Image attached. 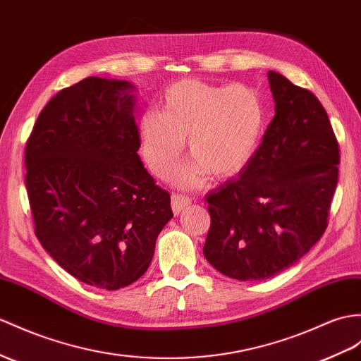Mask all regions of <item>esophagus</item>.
<instances>
[{
	"mask_svg": "<svg viewBox=\"0 0 361 361\" xmlns=\"http://www.w3.org/2000/svg\"><path fill=\"white\" fill-rule=\"evenodd\" d=\"M191 199L183 195H171V208L174 214H179L180 211L190 205Z\"/></svg>",
	"mask_w": 361,
	"mask_h": 361,
	"instance_id": "esophagus-1",
	"label": "esophagus"
}]
</instances>
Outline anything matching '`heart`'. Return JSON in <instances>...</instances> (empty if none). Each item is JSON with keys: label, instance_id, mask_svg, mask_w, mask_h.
Instances as JSON below:
<instances>
[{"label": "heart", "instance_id": "obj_1", "mask_svg": "<svg viewBox=\"0 0 361 361\" xmlns=\"http://www.w3.org/2000/svg\"><path fill=\"white\" fill-rule=\"evenodd\" d=\"M262 101L243 84L213 85L183 79L166 89L162 111L139 119L140 152L150 170L166 178L179 164L183 140L195 164L176 176L182 185H199L205 174L228 178L242 170L259 145Z\"/></svg>", "mask_w": 361, "mask_h": 361}]
</instances>
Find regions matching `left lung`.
I'll list each match as a JSON object with an SVG mask.
<instances>
[{
	"instance_id": "left-lung-1",
	"label": "left lung",
	"mask_w": 361,
	"mask_h": 361,
	"mask_svg": "<svg viewBox=\"0 0 361 361\" xmlns=\"http://www.w3.org/2000/svg\"><path fill=\"white\" fill-rule=\"evenodd\" d=\"M276 114L239 178L207 195V260L235 280L293 267L328 226L340 150L326 110L310 90L268 72Z\"/></svg>"
}]
</instances>
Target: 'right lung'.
<instances>
[{"label": "right lung", "instance_id": "add662e5", "mask_svg": "<svg viewBox=\"0 0 361 361\" xmlns=\"http://www.w3.org/2000/svg\"><path fill=\"white\" fill-rule=\"evenodd\" d=\"M130 90L127 81L98 76L63 89L25 145L35 235L68 274L107 291L144 274L173 217L169 191L137 156Z\"/></svg>", "mask_w": 361, "mask_h": 361}]
</instances>
